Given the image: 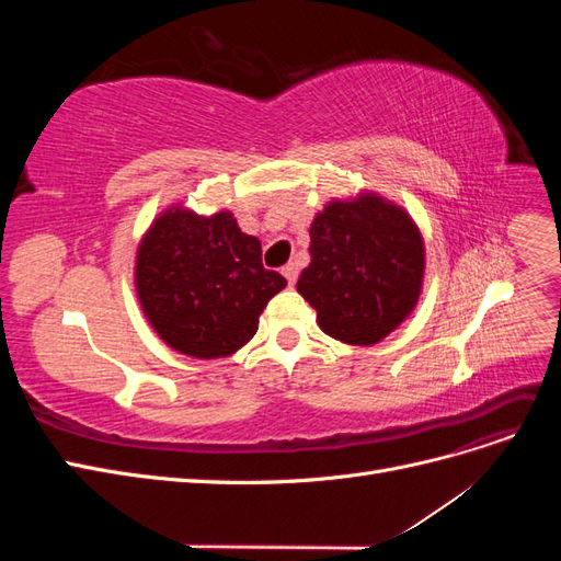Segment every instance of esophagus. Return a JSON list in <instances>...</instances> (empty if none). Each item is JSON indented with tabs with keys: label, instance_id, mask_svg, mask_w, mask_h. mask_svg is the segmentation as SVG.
<instances>
[{
	"label": "esophagus",
	"instance_id": "34e87169",
	"mask_svg": "<svg viewBox=\"0 0 561 561\" xmlns=\"http://www.w3.org/2000/svg\"><path fill=\"white\" fill-rule=\"evenodd\" d=\"M283 276L287 278V283L295 285V280H297V276H299V264H297V262L285 264V266H283Z\"/></svg>",
	"mask_w": 561,
	"mask_h": 561
}]
</instances>
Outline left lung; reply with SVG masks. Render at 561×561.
<instances>
[{
  "label": "left lung",
  "instance_id": "1",
  "mask_svg": "<svg viewBox=\"0 0 561 561\" xmlns=\"http://www.w3.org/2000/svg\"><path fill=\"white\" fill-rule=\"evenodd\" d=\"M311 264L297 293L320 330L353 346L379 344L416 307L426 248L404 208L375 192L334 198L311 225Z\"/></svg>",
  "mask_w": 561,
  "mask_h": 561
}]
</instances>
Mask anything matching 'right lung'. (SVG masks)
<instances>
[{
	"label": "right lung",
	"instance_id": "add662e5",
	"mask_svg": "<svg viewBox=\"0 0 561 561\" xmlns=\"http://www.w3.org/2000/svg\"><path fill=\"white\" fill-rule=\"evenodd\" d=\"M287 280L262 266V243L229 210L165 208L135 254V293L163 342L192 358H227L257 332Z\"/></svg>",
	"mask_w": 561,
	"mask_h": 561
}]
</instances>
